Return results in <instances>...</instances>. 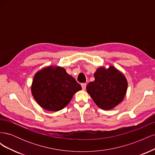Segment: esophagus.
Wrapping results in <instances>:
<instances>
[{
    "mask_svg": "<svg viewBox=\"0 0 155 155\" xmlns=\"http://www.w3.org/2000/svg\"><path fill=\"white\" fill-rule=\"evenodd\" d=\"M81 87L83 90H85L86 87H87V83H82L81 84Z\"/></svg>",
    "mask_w": 155,
    "mask_h": 155,
    "instance_id": "1",
    "label": "esophagus"
}]
</instances>
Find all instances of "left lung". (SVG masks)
<instances>
[{"instance_id":"8db88e82","label":"left lung","mask_w":155,"mask_h":155,"mask_svg":"<svg viewBox=\"0 0 155 155\" xmlns=\"http://www.w3.org/2000/svg\"><path fill=\"white\" fill-rule=\"evenodd\" d=\"M95 80L87 86V92L95 104L104 110H110L122 101L127 88L124 75L114 67L97 68Z\"/></svg>"}]
</instances>
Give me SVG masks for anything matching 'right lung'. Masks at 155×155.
<instances>
[{
  "label": "right lung",
  "instance_id": "obj_1",
  "mask_svg": "<svg viewBox=\"0 0 155 155\" xmlns=\"http://www.w3.org/2000/svg\"><path fill=\"white\" fill-rule=\"evenodd\" d=\"M81 86L63 68L48 67L37 72L34 78L31 93L43 109L50 111L63 109Z\"/></svg>",
  "mask_w": 155,
  "mask_h": 155
}]
</instances>
